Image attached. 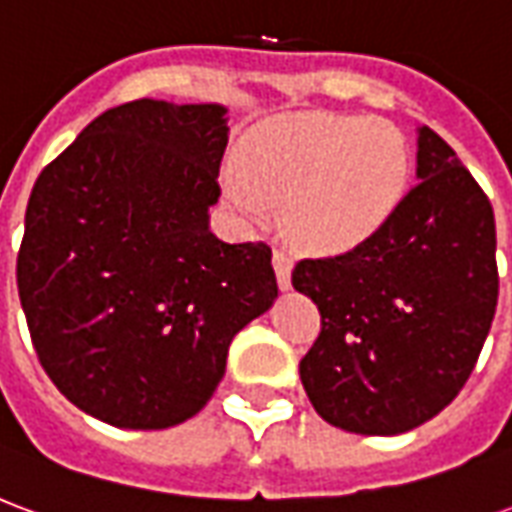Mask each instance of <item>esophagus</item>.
Returning a JSON list of instances; mask_svg holds the SVG:
<instances>
[{"mask_svg":"<svg viewBox=\"0 0 512 512\" xmlns=\"http://www.w3.org/2000/svg\"><path fill=\"white\" fill-rule=\"evenodd\" d=\"M274 271H277V282L279 288L288 290L290 288V271H293V260H290L288 252H282V249H274Z\"/></svg>","mask_w":512,"mask_h":512,"instance_id":"34e87169","label":"esophagus"}]
</instances>
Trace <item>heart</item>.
<instances>
[{
	"label": "heart",
	"mask_w": 512,
	"mask_h": 512,
	"mask_svg": "<svg viewBox=\"0 0 512 512\" xmlns=\"http://www.w3.org/2000/svg\"><path fill=\"white\" fill-rule=\"evenodd\" d=\"M411 147L389 120L301 115L255 131L244 164L222 175L224 197L246 219L285 200L293 238L315 252H351L376 238L406 200Z\"/></svg>",
	"instance_id": "1"
}]
</instances>
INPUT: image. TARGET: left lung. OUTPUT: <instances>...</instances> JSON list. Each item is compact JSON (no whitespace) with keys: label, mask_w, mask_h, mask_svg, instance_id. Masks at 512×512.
<instances>
[{"label":"left lung","mask_w":512,"mask_h":512,"mask_svg":"<svg viewBox=\"0 0 512 512\" xmlns=\"http://www.w3.org/2000/svg\"><path fill=\"white\" fill-rule=\"evenodd\" d=\"M417 180L376 238L293 268V288L321 310L301 384L348 433L397 436L436 417L472 376L494 321V208L428 126L417 128Z\"/></svg>","instance_id":"1"}]
</instances>
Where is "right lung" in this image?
Here are the masks:
<instances>
[{
	"label": "right lung",
	"mask_w": 512,
	"mask_h": 512,
	"mask_svg": "<svg viewBox=\"0 0 512 512\" xmlns=\"http://www.w3.org/2000/svg\"><path fill=\"white\" fill-rule=\"evenodd\" d=\"M222 104L106 109L40 172L18 296L54 386L128 430L191 419L246 323L277 301L266 244L211 233L227 147Z\"/></svg>",
	"instance_id": "1"
}]
</instances>
